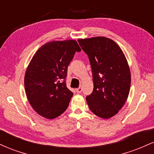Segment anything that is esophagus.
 Returning a JSON list of instances; mask_svg holds the SVG:
<instances>
[{"label":"esophagus","instance_id":"34e87169","mask_svg":"<svg viewBox=\"0 0 154 154\" xmlns=\"http://www.w3.org/2000/svg\"><path fill=\"white\" fill-rule=\"evenodd\" d=\"M82 87H79L78 88H77V89H76V91H77V93H80L81 92H82Z\"/></svg>","mask_w":154,"mask_h":154}]
</instances>
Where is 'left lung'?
Instances as JSON below:
<instances>
[{"label": "left lung", "instance_id": "1", "mask_svg": "<svg viewBox=\"0 0 154 154\" xmlns=\"http://www.w3.org/2000/svg\"><path fill=\"white\" fill-rule=\"evenodd\" d=\"M88 54L93 72V91L86 97L93 114L109 119L119 112L128 99L131 74L123 51L114 40L105 37L79 39Z\"/></svg>", "mask_w": 154, "mask_h": 154}]
</instances>
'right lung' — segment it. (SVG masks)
<instances>
[{
	"instance_id": "1",
	"label": "right lung",
	"mask_w": 154,
	"mask_h": 154,
	"mask_svg": "<svg viewBox=\"0 0 154 154\" xmlns=\"http://www.w3.org/2000/svg\"><path fill=\"white\" fill-rule=\"evenodd\" d=\"M75 40L48 42L37 51L26 68L24 88L29 103L39 115L52 119L63 114L73 93L66 87L67 68L76 51Z\"/></svg>"
}]
</instances>
